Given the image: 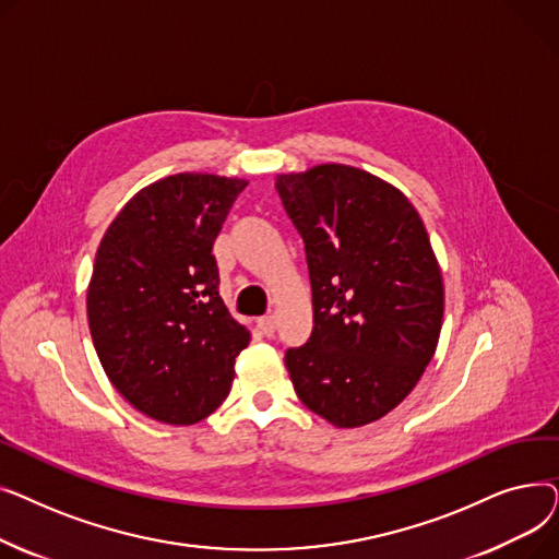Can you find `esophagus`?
<instances>
[{
	"label": "esophagus",
	"instance_id": "obj_1",
	"mask_svg": "<svg viewBox=\"0 0 559 559\" xmlns=\"http://www.w3.org/2000/svg\"><path fill=\"white\" fill-rule=\"evenodd\" d=\"M258 329H260V333H262L264 337H272V335L276 333V321H274V317H272V314L260 317V319H258Z\"/></svg>",
	"mask_w": 559,
	"mask_h": 559
}]
</instances>
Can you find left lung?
Instances as JSON below:
<instances>
[{"label":"left lung","instance_id":"left-lung-1","mask_svg":"<svg viewBox=\"0 0 559 559\" xmlns=\"http://www.w3.org/2000/svg\"><path fill=\"white\" fill-rule=\"evenodd\" d=\"M276 192L306 245L312 333L285 350L301 403L337 428L385 417L435 356L442 272L403 192L346 165L281 174Z\"/></svg>","mask_w":559,"mask_h":559}]
</instances>
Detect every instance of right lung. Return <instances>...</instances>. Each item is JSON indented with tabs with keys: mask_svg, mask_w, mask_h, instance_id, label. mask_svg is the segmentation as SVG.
<instances>
[{
	"mask_svg": "<svg viewBox=\"0 0 559 559\" xmlns=\"http://www.w3.org/2000/svg\"><path fill=\"white\" fill-rule=\"evenodd\" d=\"M247 181L174 174L108 226L87 287V324L115 390L169 426L209 417L230 392L249 331L219 297L215 238Z\"/></svg>",
	"mask_w": 559,
	"mask_h": 559,
	"instance_id": "right-lung-1",
	"label": "right lung"
}]
</instances>
